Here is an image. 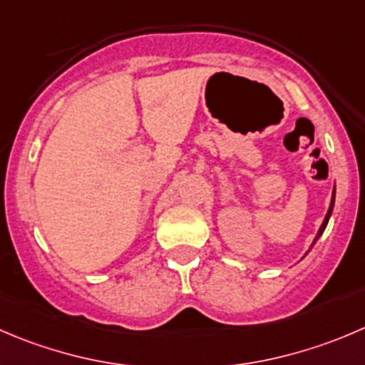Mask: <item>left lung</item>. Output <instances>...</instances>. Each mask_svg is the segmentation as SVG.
I'll return each instance as SVG.
<instances>
[{"label": "left lung", "mask_w": 365, "mask_h": 365, "mask_svg": "<svg viewBox=\"0 0 365 365\" xmlns=\"http://www.w3.org/2000/svg\"><path fill=\"white\" fill-rule=\"evenodd\" d=\"M334 205H335V187H334V192H331V201H330V207H328V212H327V215H324V221L321 222L319 230H317L316 237H314V242L310 244L309 251L312 250V246H314V244L317 242V239H319V237L323 235V232H324V230H327V225H328V221H330V217H331V212H334ZM309 251H307V253H309ZM307 253H305V255H307Z\"/></svg>", "instance_id": "8db88e82"}]
</instances>
